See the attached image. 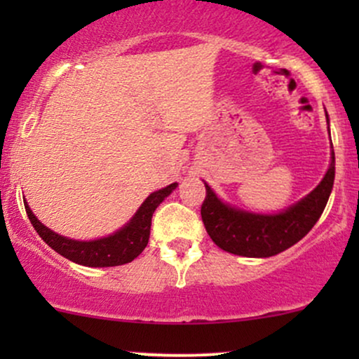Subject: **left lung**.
I'll use <instances>...</instances> for the list:
<instances>
[{
    "label": "left lung",
    "instance_id": "8db88e82",
    "mask_svg": "<svg viewBox=\"0 0 359 359\" xmlns=\"http://www.w3.org/2000/svg\"><path fill=\"white\" fill-rule=\"evenodd\" d=\"M325 119L329 125L327 113ZM334 150H331V163L314 191L275 214H258L234 208L221 201L204 182L205 199L201 216L205 231L221 250L240 257L269 258L282 253L302 240L319 221L334 185Z\"/></svg>",
    "mask_w": 359,
    "mask_h": 359
}]
</instances>
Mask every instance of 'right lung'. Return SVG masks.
<instances>
[{"instance_id": "right-lung-1", "label": "right lung", "mask_w": 359, "mask_h": 359, "mask_svg": "<svg viewBox=\"0 0 359 359\" xmlns=\"http://www.w3.org/2000/svg\"><path fill=\"white\" fill-rule=\"evenodd\" d=\"M177 185L179 184L174 182L167 185V187L160 189V191L151 192L143 201V204L140 205L135 216L123 228H119L118 231L108 234L104 238L89 241L72 240V238L62 236V234L47 228L43 222H40L39 217L32 212L30 205L25 204V209H27L28 219L34 224L39 236L64 258L71 259L77 265L94 266V269L118 266L133 262L145 250V246L148 245V238H150L151 216H154L155 209L163 203V199L175 191Z\"/></svg>"}]
</instances>
